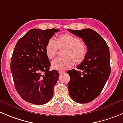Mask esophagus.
<instances>
[{
  "label": "esophagus",
  "mask_w": 123,
  "mask_h": 123,
  "mask_svg": "<svg viewBox=\"0 0 123 123\" xmlns=\"http://www.w3.org/2000/svg\"><path fill=\"white\" fill-rule=\"evenodd\" d=\"M65 72H63V71H59V74H62V73H64Z\"/></svg>",
  "instance_id": "esophagus-1"
}]
</instances>
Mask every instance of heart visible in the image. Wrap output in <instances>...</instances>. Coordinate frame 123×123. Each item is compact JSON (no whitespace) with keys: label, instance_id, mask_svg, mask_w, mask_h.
<instances>
[{"label":"heart","instance_id":"1","mask_svg":"<svg viewBox=\"0 0 123 123\" xmlns=\"http://www.w3.org/2000/svg\"><path fill=\"white\" fill-rule=\"evenodd\" d=\"M58 49H65L62 55L65 57L58 58L51 62V67L58 70H64L73 67V61L79 64L86 58L87 48L86 43L76 36L64 33L58 36L56 41L51 38L45 47L46 56L49 59L55 58Z\"/></svg>","mask_w":123,"mask_h":123}]
</instances>
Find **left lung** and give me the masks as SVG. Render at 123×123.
<instances>
[{
	"label": "left lung",
	"mask_w": 123,
	"mask_h": 123,
	"mask_svg": "<svg viewBox=\"0 0 123 123\" xmlns=\"http://www.w3.org/2000/svg\"><path fill=\"white\" fill-rule=\"evenodd\" d=\"M67 31L81 37L86 43V58L77 68L67 71L70 80L68 92L72 99L78 103H88L101 93L111 74L110 52L104 39L90 28Z\"/></svg>",
	"instance_id": "obj_1"
}]
</instances>
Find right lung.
<instances>
[{
	"label": "right lung",
	"instance_id": "add662e5",
	"mask_svg": "<svg viewBox=\"0 0 123 123\" xmlns=\"http://www.w3.org/2000/svg\"><path fill=\"white\" fill-rule=\"evenodd\" d=\"M59 30L28 31L15 46L11 59V72L15 88L20 97L36 105L49 101L59 78L58 71L50 70V62L45 47Z\"/></svg>",
	"mask_w": 123,
	"mask_h": 123
}]
</instances>
